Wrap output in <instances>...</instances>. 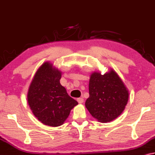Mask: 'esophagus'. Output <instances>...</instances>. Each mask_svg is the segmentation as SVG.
Masks as SVG:
<instances>
[{
  "label": "esophagus",
  "instance_id": "34e87169",
  "mask_svg": "<svg viewBox=\"0 0 155 155\" xmlns=\"http://www.w3.org/2000/svg\"><path fill=\"white\" fill-rule=\"evenodd\" d=\"M77 101L79 103V104H83L84 102V99L83 97H80L77 99Z\"/></svg>",
  "mask_w": 155,
  "mask_h": 155
}]
</instances>
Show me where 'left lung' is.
I'll list each match as a JSON object with an SVG mask.
<instances>
[{"instance_id": "obj_1", "label": "left lung", "mask_w": 155, "mask_h": 155, "mask_svg": "<svg viewBox=\"0 0 155 155\" xmlns=\"http://www.w3.org/2000/svg\"><path fill=\"white\" fill-rule=\"evenodd\" d=\"M89 90L85 106L91 116L101 123L117 118L128 101V91L113 69L104 75L94 72L90 77Z\"/></svg>"}]
</instances>
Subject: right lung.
<instances>
[{"label":"right lung","mask_w":155,"mask_h":155,"mask_svg":"<svg viewBox=\"0 0 155 155\" xmlns=\"http://www.w3.org/2000/svg\"><path fill=\"white\" fill-rule=\"evenodd\" d=\"M61 73L52 64L44 63L36 72L27 93V101L34 116L42 124L52 127L62 125L72 109L78 105L60 84Z\"/></svg>","instance_id":"right-lung-1"}]
</instances>
